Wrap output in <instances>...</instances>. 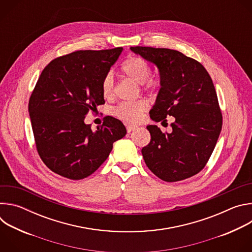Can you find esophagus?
Wrapping results in <instances>:
<instances>
[{
  "label": "esophagus",
  "instance_id": "obj_1",
  "mask_svg": "<svg viewBox=\"0 0 252 252\" xmlns=\"http://www.w3.org/2000/svg\"><path fill=\"white\" fill-rule=\"evenodd\" d=\"M135 127H136L135 126H132V125H127V126H126V130H127V132H130V131H131V130H133Z\"/></svg>",
  "mask_w": 252,
  "mask_h": 252
}]
</instances>
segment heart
<instances>
[{"label": "heart", "instance_id": "heart-1", "mask_svg": "<svg viewBox=\"0 0 252 252\" xmlns=\"http://www.w3.org/2000/svg\"><path fill=\"white\" fill-rule=\"evenodd\" d=\"M123 75L141 85L145 91H155L159 86V81L151 76L149 63L140 57L131 56L122 64ZM101 93L104 98H112L115 94V80L112 74L104 76L101 82ZM149 109V103L145 99L133 102H123L114 110V114L119 119L127 123H136L142 113Z\"/></svg>", "mask_w": 252, "mask_h": 252}]
</instances>
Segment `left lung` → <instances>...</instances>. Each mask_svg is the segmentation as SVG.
Returning a JSON list of instances; mask_svg holds the SVG:
<instances>
[{"instance_id": "obj_1", "label": "left lung", "mask_w": 252, "mask_h": 252, "mask_svg": "<svg viewBox=\"0 0 252 252\" xmlns=\"http://www.w3.org/2000/svg\"><path fill=\"white\" fill-rule=\"evenodd\" d=\"M130 50L159 69L160 90L151 119L165 122L173 117L172 131L148 126L149 145L141 154L146 164L166 183L184 181L204 168L219 139L222 114L217 92L205 67L183 53L151 47Z\"/></svg>"}]
</instances>
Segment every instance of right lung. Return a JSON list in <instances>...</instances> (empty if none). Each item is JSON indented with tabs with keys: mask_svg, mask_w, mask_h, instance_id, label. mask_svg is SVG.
<instances>
[{
	"mask_svg": "<svg viewBox=\"0 0 252 252\" xmlns=\"http://www.w3.org/2000/svg\"><path fill=\"white\" fill-rule=\"evenodd\" d=\"M123 48L76 51L53 60L42 71L29 100L35 148L55 173L73 181L93 174L110 156L126 129L106 116L92 130L84 123L89 112L103 104L101 82Z\"/></svg>",
	"mask_w": 252,
	"mask_h": 252,
	"instance_id": "right-lung-1",
	"label": "right lung"
}]
</instances>
